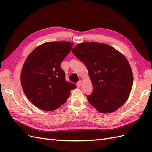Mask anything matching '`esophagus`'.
Masks as SVG:
<instances>
[{
	"instance_id": "34e87169",
	"label": "esophagus",
	"mask_w": 152,
	"mask_h": 152,
	"mask_svg": "<svg viewBox=\"0 0 152 152\" xmlns=\"http://www.w3.org/2000/svg\"><path fill=\"white\" fill-rule=\"evenodd\" d=\"M76 86H77V87H78V88H80V87H81V86H82V81H79L78 83H76Z\"/></svg>"
}]
</instances>
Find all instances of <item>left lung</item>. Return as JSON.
<instances>
[{
	"mask_svg": "<svg viewBox=\"0 0 152 152\" xmlns=\"http://www.w3.org/2000/svg\"><path fill=\"white\" fill-rule=\"evenodd\" d=\"M72 53L84 63L93 85L86 95L89 102L103 114L120 108L129 98L133 83L130 64L124 55L106 44L84 42Z\"/></svg>",
	"mask_w": 152,
	"mask_h": 152,
	"instance_id": "8db88e82",
	"label": "left lung"
}]
</instances>
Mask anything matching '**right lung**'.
Masks as SVG:
<instances>
[{
    "mask_svg": "<svg viewBox=\"0 0 152 152\" xmlns=\"http://www.w3.org/2000/svg\"><path fill=\"white\" fill-rule=\"evenodd\" d=\"M70 42H50L37 47L25 60L21 73L25 94L44 111L57 109L76 86L65 80L61 63L73 46Z\"/></svg>",
    "mask_w": 152,
    "mask_h": 152,
    "instance_id": "obj_1",
    "label": "right lung"
}]
</instances>
